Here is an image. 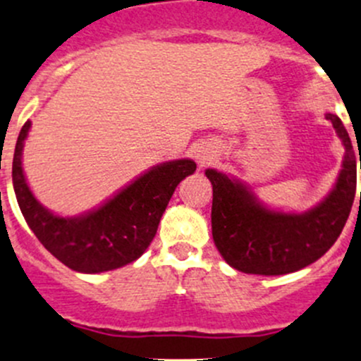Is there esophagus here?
Here are the masks:
<instances>
[{
    "label": "esophagus",
    "instance_id": "esophagus-1",
    "mask_svg": "<svg viewBox=\"0 0 361 361\" xmlns=\"http://www.w3.org/2000/svg\"><path fill=\"white\" fill-rule=\"evenodd\" d=\"M196 159H198V163L200 165H209L210 161H212L214 159V151H210V149H200L198 151V154H196Z\"/></svg>",
    "mask_w": 361,
    "mask_h": 361
}]
</instances>
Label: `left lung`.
Returning a JSON list of instances; mask_svg holds the SVG:
<instances>
[{"mask_svg": "<svg viewBox=\"0 0 361 361\" xmlns=\"http://www.w3.org/2000/svg\"><path fill=\"white\" fill-rule=\"evenodd\" d=\"M326 119L341 137L345 156L335 188L309 212L270 210L240 182L212 169L205 172L212 182L214 244L230 267L256 276H283L314 263L335 244L355 202L358 158L342 121L334 114H326Z\"/></svg>", "mask_w": 361, "mask_h": 361, "instance_id": "left-lung-1", "label": "left lung"}]
</instances>
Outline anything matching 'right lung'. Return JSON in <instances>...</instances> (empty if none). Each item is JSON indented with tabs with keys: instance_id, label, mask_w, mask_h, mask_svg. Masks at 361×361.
Listing matches in <instances>:
<instances>
[{
	"instance_id": "right-lung-1",
	"label": "right lung",
	"mask_w": 361,
	"mask_h": 361,
	"mask_svg": "<svg viewBox=\"0 0 361 361\" xmlns=\"http://www.w3.org/2000/svg\"><path fill=\"white\" fill-rule=\"evenodd\" d=\"M31 123L20 130L13 152L12 180L27 226L68 269L98 274L140 258L158 231L177 184L196 170L191 159L163 163L131 182L99 209L80 217H59L37 202L23 172V147Z\"/></svg>"
}]
</instances>
